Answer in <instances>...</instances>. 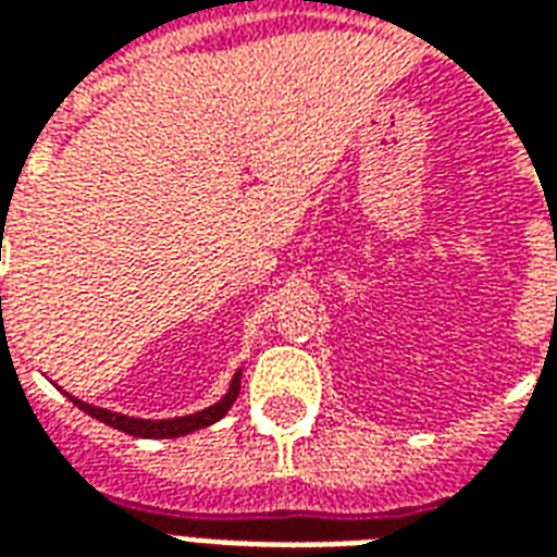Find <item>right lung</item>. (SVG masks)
Returning <instances> with one entry per match:
<instances>
[{"mask_svg": "<svg viewBox=\"0 0 557 557\" xmlns=\"http://www.w3.org/2000/svg\"><path fill=\"white\" fill-rule=\"evenodd\" d=\"M2 301V298H0ZM238 391H242V373H235L230 385V394L214 403V406H208V409L196 411V414H187V418H170V420H143V418H127V414H115V411L98 409V406H89V403H83V399H74L71 403L79 406V409L91 414V418H98L107 426H113L119 432H127V435H137V438H178V435H187V432H196L208 426V423H214L220 420L226 411L232 409V403L238 397Z\"/></svg>", "mask_w": 557, "mask_h": 557, "instance_id": "1", "label": "right lung"}]
</instances>
